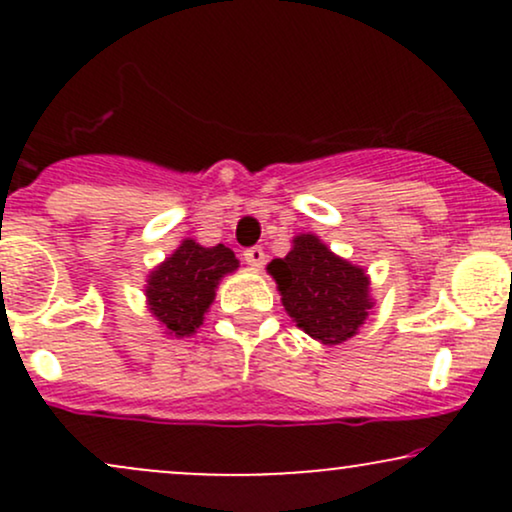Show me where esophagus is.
I'll list each match as a JSON object with an SVG mask.
<instances>
[{"mask_svg": "<svg viewBox=\"0 0 512 512\" xmlns=\"http://www.w3.org/2000/svg\"><path fill=\"white\" fill-rule=\"evenodd\" d=\"M264 257H267V255H264V250H262V248H257V245H255V248H248V250L243 252V260L248 262L250 267H255V269H260V267H262V264H264Z\"/></svg>", "mask_w": 512, "mask_h": 512, "instance_id": "obj_1", "label": "esophagus"}]
</instances>
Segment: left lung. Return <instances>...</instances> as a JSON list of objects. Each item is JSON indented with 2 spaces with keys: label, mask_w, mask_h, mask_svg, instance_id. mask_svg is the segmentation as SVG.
Wrapping results in <instances>:
<instances>
[{
  "label": "left lung",
  "mask_w": 512,
  "mask_h": 512,
  "mask_svg": "<svg viewBox=\"0 0 512 512\" xmlns=\"http://www.w3.org/2000/svg\"><path fill=\"white\" fill-rule=\"evenodd\" d=\"M281 291V303L296 325L322 344H342L354 337L373 308L368 276L330 252L315 236L293 238L286 257L269 262Z\"/></svg>",
  "instance_id": "left-lung-1"
}]
</instances>
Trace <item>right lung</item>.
<instances>
[{"label": "right lung", "instance_id": "right-lung-1", "mask_svg": "<svg viewBox=\"0 0 512 512\" xmlns=\"http://www.w3.org/2000/svg\"><path fill=\"white\" fill-rule=\"evenodd\" d=\"M236 269V255L226 245L202 248L195 240H182L180 248L149 276V310L170 334L190 337L202 325L221 276Z\"/></svg>", "mask_w": 512, "mask_h": 512}]
</instances>
